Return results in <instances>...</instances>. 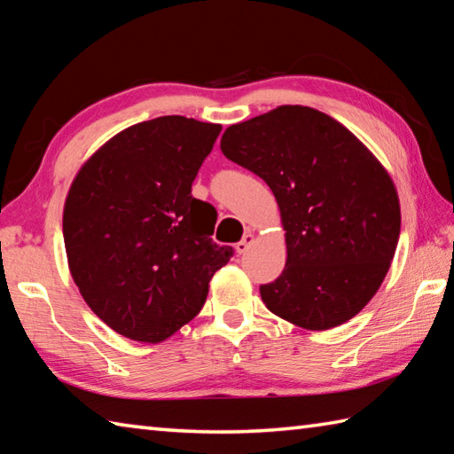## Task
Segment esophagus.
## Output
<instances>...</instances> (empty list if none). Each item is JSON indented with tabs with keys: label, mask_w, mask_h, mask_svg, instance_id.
I'll list each match as a JSON object with an SVG mask.
<instances>
[{
	"label": "esophagus",
	"mask_w": 454,
	"mask_h": 454,
	"mask_svg": "<svg viewBox=\"0 0 454 454\" xmlns=\"http://www.w3.org/2000/svg\"><path fill=\"white\" fill-rule=\"evenodd\" d=\"M252 244H254V234H252V232H246L244 238L239 239V242L236 244V252H238L239 255H242V254L247 252L249 246H252Z\"/></svg>",
	"instance_id": "obj_1"
}]
</instances>
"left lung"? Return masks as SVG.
<instances>
[{
  "mask_svg": "<svg viewBox=\"0 0 454 454\" xmlns=\"http://www.w3.org/2000/svg\"><path fill=\"white\" fill-rule=\"evenodd\" d=\"M220 150L262 177L281 208L286 265L259 286L269 310L314 332L359 314L400 238L398 192L380 161L343 124L302 105L232 124Z\"/></svg>",
  "mask_w": 454,
  "mask_h": 454,
  "instance_id": "obj_1",
  "label": "left lung"
}]
</instances>
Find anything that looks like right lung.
I'll return each instance as SVG.
<instances>
[{
	"mask_svg": "<svg viewBox=\"0 0 454 454\" xmlns=\"http://www.w3.org/2000/svg\"><path fill=\"white\" fill-rule=\"evenodd\" d=\"M222 127L169 114L119 132L83 163L64 205L67 265L114 332L160 343L195 317L232 257L191 195Z\"/></svg>",
	"mask_w": 454,
	"mask_h": 454,
	"instance_id": "obj_1",
	"label": "right lung"
}]
</instances>
